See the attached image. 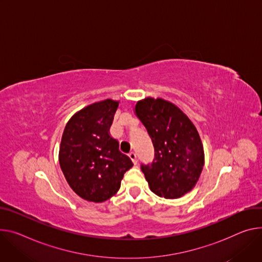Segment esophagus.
I'll list each match as a JSON object with an SVG mask.
<instances>
[{"label": "esophagus", "instance_id": "obj_1", "mask_svg": "<svg viewBox=\"0 0 262 262\" xmlns=\"http://www.w3.org/2000/svg\"><path fill=\"white\" fill-rule=\"evenodd\" d=\"M128 157H129V158H130V160L133 161V163L136 165V164H137V162H138V161H137V155H136L134 151H132V152H129V154H128Z\"/></svg>", "mask_w": 262, "mask_h": 262}]
</instances>
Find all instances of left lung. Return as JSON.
Listing matches in <instances>:
<instances>
[{
  "label": "left lung",
  "mask_w": 262,
  "mask_h": 262,
  "mask_svg": "<svg viewBox=\"0 0 262 262\" xmlns=\"http://www.w3.org/2000/svg\"><path fill=\"white\" fill-rule=\"evenodd\" d=\"M135 113L155 147L152 162L141 165L150 190L165 199L183 196L195 186L205 164L196 127L177 105L162 98L138 101Z\"/></svg>",
  "instance_id": "obj_1"
}]
</instances>
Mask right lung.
Masks as SVG:
<instances>
[{"label":"right lung","mask_w":262,"mask_h":262,"mask_svg":"<svg viewBox=\"0 0 262 262\" xmlns=\"http://www.w3.org/2000/svg\"><path fill=\"white\" fill-rule=\"evenodd\" d=\"M118 105L106 99L85 106L68 121L61 137L60 168L73 191L89 202L115 195L134 165L110 135Z\"/></svg>","instance_id":"right-lung-1"}]
</instances>
